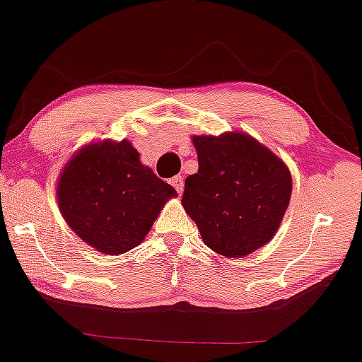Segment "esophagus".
<instances>
[{
	"label": "esophagus",
	"instance_id": "34e87169",
	"mask_svg": "<svg viewBox=\"0 0 362 362\" xmlns=\"http://www.w3.org/2000/svg\"><path fill=\"white\" fill-rule=\"evenodd\" d=\"M170 184H172L173 187H175V190H177L178 194H182V192H184V178H182L180 175L173 177L172 180H170Z\"/></svg>",
	"mask_w": 362,
	"mask_h": 362
}]
</instances>
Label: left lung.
Instances as JSON below:
<instances>
[{
	"mask_svg": "<svg viewBox=\"0 0 362 362\" xmlns=\"http://www.w3.org/2000/svg\"><path fill=\"white\" fill-rule=\"evenodd\" d=\"M199 172L182 206L217 255L245 258L273 239L291 197L285 162L247 133L192 136Z\"/></svg>",
	"mask_w": 362,
	"mask_h": 362,
	"instance_id": "1",
	"label": "left lung"
}]
</instances>
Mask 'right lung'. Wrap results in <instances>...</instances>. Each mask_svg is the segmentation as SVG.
Returning <instances> with one entry per match:
<instances>
[{
	"instance_id": "1",
	"label": "right lung",
	"mask_w": 362,
	"mask_h": 362,
	"mask_svg": "<svg viewBox=\"0 0 362 362\" xmlns=\"http://www.w3.org/2000/svg\"><path fill=\"white\" fill-rule=\"evenodd\" d=\"M175 195L172 185L139 162L128 139L82 146L57 180L65 223L90 247L110 256L136 247Z\"/></svg>"
}]
</instances>
